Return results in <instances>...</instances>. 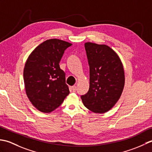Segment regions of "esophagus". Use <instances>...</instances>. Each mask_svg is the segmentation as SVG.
Instances as JSON below:
<instances>
[{
  "instance_id": "1",
  "label": "esophagus",
  "mask_w": 152,
  "mask_h": 152,
  "mask_svg": "<svg viewBox=\"0 0 152 152\" xmlns=\"http://www.w3.org/2000/svg\"><path fill=\"white\" fill-rule=\"evenodd\" d=\"M72 88V91H73V92H75V91H76V90H77V86H76L75 85L73 86Z\"/></svg>"
}]
</instances>
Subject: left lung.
Masks as SVG:
<instances>
[{
  "label": "left lung",
  "instance_id": "obj_1",
  "mask_svg": "<svg viewBox=\"0 0 152 152\" xmlns=\"http://www.w3.org/2000/svg\"><path fill=\"white\" fill-rule=\"evenodd\" d=\"M90 67V86L81 96L84 106L94 113H104L119 100L125 85V72L119 56L106 45L86 42Z\"/></svg>",
  "mask_w": 152,
  "mask_h": 152
}]
</instances>
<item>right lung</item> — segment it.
Segmentation results:
<instances>
[{
    "instance_id": "obj_1",
    "label": "right lung",
    "mask_w": 152,
    "mask_h": 152,
    "mask_svg": "<svg viewBox=\"0 0 152 152\" xmlns=\"http://www.w3.org/2000/svg\"><path fill=\"white\" fill-rule=\"evenodd\" d=\"M72 45L57 39L46 40L34 49L25 64L26 94L41 112H52L69 94L66 74L59 64L65 50Z\"/></svg>"
}]
</instances>
